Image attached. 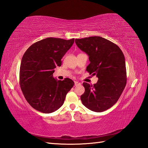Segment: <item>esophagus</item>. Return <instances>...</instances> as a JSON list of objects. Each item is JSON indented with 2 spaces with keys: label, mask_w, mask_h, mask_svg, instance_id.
<instances>
[{
  "label": "esophagus",
  "mask_w": 148,
  "mask_h": 148,
  "mask_svg": "<svg viewBox=\"0 0 148 148\" xmlns=\"http://www.w3.org/2000/svg\"><path fill=\"white\" fill-rule=\"evenodd\" d=\"M81 85V84L79 82H78V81H75V86H78V85Z\"/></svg>",
  "instance_id": "1"
}]
</instances>
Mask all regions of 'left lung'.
Returning a JSON list of instances; mask_svg holds the SVG:
<instances>
[{
    "label": "left lung",
    "mask_w": 148,
    "mask_h": 148,
    "mask_svg": "<svg viewBox=\"0 0 148 148\" xmlns=\"http://www.w3.org/2000/svg\"><path fill=\"white\" fill-rule=\"evenodd\" d=\"M78 47L86 53L90 64L86 70L96 75V84L84 82L82 103L88 109L102 112L119 100L127 82L125 60L119 47L99 36L75 39Z\"/></svg>",
    "instance_id": "obj_1"
}]
</instances>
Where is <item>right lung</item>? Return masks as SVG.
Returning <instances> with one entry per match:
<instances>
[{
	"label": "right lung",
	"mask_w": 148,
	"mask_h": 148,
	"mask_svg": "<svg viewBox=\"0 0 148 148\" xmlns=\"http://www.w3.org/2000/svg\"><path fill=\"white\" fill-rule=\"evenodd\" d=\"M74 40L46 38L32 44L23 56L19 70L20 87L25 99L36 110L44 113L56 111L73 87L72 80L66 78L59 80L53 77V73L54 68L61 65L62 58Z\"/></svg>",
	"instance_id": "right-lung-1"
}]
</instances>
